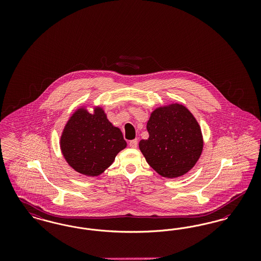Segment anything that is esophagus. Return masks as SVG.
Returning a JSON list of instances; mask_svg holds the SVG:
<instances>
[{"mask_svg": "<svg viewBox=\"0 0 261 261\" xmlns=\"http://www.w3.org/2000/svg\"><path fill=\"white\" fill-rule=\"evenodd\" d=\"M129 146H130L131 148H133V149H136L137 146H138V140L135 139V140L130 141V142H129Z\"/></svg>", "mask_w": 261, "mask_h": 261, "instance_id": "1", "label": "esophagus"}]
</instances>
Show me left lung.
I'll return each instance as SVG.
<instances>
[{
    "label": "left lung",
    "instance_id": "8db88e82",
    "mask_svg": "<svg viewBox=\"0 0 261 261\" xmlns=\"http://www.w3.org/2000/svg\"><path fill=\"white\" fill-rule=\"evenodd\" d=\"M149 139L139 148L149 166L165 178L189 172L199 161L203 139L199 123L180 103L160 107L150 113L147 123Z\"/></svg>",
    "mask_w": 261,
    "mask_h": 261
}]
</instances>
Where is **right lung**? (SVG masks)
<instances>
[{
    "label": "right lung",
    "mask_w": 261,
    "mask_h": 261,
    "mask_svg": "<svg viewBox=\"0 0 261 261\" xmlns=\"http://www.w3.org/2000/svg\"><path fill=\"white\" fill-rule=\"evenodd\" d=\"M60 144L66 162L90 177L102 173L127 146L120 129L110 122L99 107L93 113L85 107L75 111L64 126Z\"/></svg>",
    "instance_id": "obj_1"
}]
</instances>
